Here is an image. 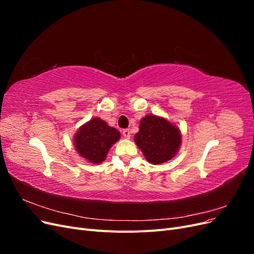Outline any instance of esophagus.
Wrapping results in <instances>:
<instances>
[{
	"label": "esophagus",
	"instance_id": "obj_1",
	"mask_svg": "<svg viewBox=\"0 0 254 254\" xmlns=\"http://www.w3.org/2000/svg\"><path fill=\"white\" fill-rule=\"evenodd\" d=\"M123 135H124L126 139H129L130 135H131V131L129 129H124L123 130Z\"/></svg>",
	"mask_w": 254,
	"mask_h": 254
}]
</instances>
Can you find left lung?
Listing matches in <instances>:
<instances>
[{"label": "left lung", "mask_w": 254, "mask_h": 254, "mask_svg": "<svg viewBox=\"0 0 254 254\" xmlns=\"http://www.w3.org/2000/svg\"><path fill=\"white\" fill-rule=\"evenodd\" d=\"M139 128L134 142L149 163H164L178 152L181 145L180 130L167 120L152 114L146 115L141 120Z\"/></svg>", "instance_id": "8db88e82"}]
</instances>
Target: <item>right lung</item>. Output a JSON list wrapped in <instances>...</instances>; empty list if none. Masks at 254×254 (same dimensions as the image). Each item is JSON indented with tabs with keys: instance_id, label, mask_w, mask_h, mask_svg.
<instances>
[{
	"instance_id": "add662e5",
	"label": "right lung",
	"mask_w": 254,
	"mask_h": 254,
	"mask_svg": "<svg viewBox=\"0 0 254 254\" xmlns=\"http://www.w3.org/2000/svg\"><path fill=\"white\" fill-rule=\"evenodd\" d=\"M121 133L99 118L90 120L74 135V145L79 155L89 162L98 164L106 159L111 146L118 142Z\"/></svg>"
}]
</instances>
